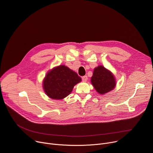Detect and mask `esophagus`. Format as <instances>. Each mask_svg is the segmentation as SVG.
Segmentation results:
<instances>
[{
  "label": "esophagus",
  "instance_id": "34e87169",
  "mask_svg": "<svg viewBox=\"0 0 153 153\" xmlns=\"http://www.w3.org/2000/svg\"><path fill=\"white\" fill-rule=\"evenodd\" d=\"M82 80H83V81H84V82H86V81H87V80H88V76H82Z\"/></svg>",
  "mask_w": 153,
  "mask_h": 153
}]
</instances>
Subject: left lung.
<instances>
[{"instance_id":"obj_1","label":"left lung","mask_w":153,"mask_h":153,"mask_svg":"<svg viewBox=\"0 0 153 153\" xmlns=\"http://www.w3.org/2000/svg\"><path fill=\"white\" fill-rule=\"evenodd\" d=\"M91 81L96 90L100 94L110 92L116 86L113 75L102 65L95 68Z\"/></svg>"}]
</instances>
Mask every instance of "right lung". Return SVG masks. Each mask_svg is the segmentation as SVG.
<instances>
[{
	"instance_id": "1",
	"label": "right lung",
	"mask_w": 153,
	"mask_h": 153,
	"mask_svg": "<svg viewBox=\"0 0 153 153\" xmlns=\"http://www.w3.org/2000/svg\"><path fill=\"white\" fill-rule=\"evenodd\" d=\"M81 81L78 74L65 65L52 69L43 81L46 95L53 99H62L69 95L75 85Z\"/></svg>"
}]
</instances>
